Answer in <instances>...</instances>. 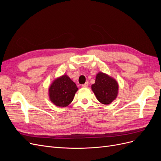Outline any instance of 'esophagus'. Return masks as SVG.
<instances>
[{"instance_id":"esophagus-1","label":"esophagus","mask_w":161,"mask_h":161,"mask_svg":"<svg viewBox=\"0 0 161 161\" xmlns=\"http://www.w3.org/2000/svg\"><path fill=\"white\" fill-rule=\"evenodd\" d=\"M88 86H89V82H86L85 84L82 85V86L84 87V88H86V87H88Z\"/></svg>"}]
</instances>
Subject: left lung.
<instances>
[{"mask_svg": "<svg viewBox=\"0 0 161 161\" xmlns=\"http://www.w3.org/2000/svg\"><path fill=\"white\" fill-rule=\"evenodd\" d=\"M118 83L109 75L99 72L96 76L95 84L91 89L100 103L108 105L116 99L118 93Z\"/></svg>", "mask_w": 161, "mask_h": 161, "instance_id": "8db88e82", "label": "left lung"}]
</instances>
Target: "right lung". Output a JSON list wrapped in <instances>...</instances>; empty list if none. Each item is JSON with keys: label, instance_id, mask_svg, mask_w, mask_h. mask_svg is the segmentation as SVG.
I'll return each instance as SVG.
<instances>
[{"label": "right lung", "instance_id": "obj_1", "mask_svg": "<svg viewBox=\"0 0 161 161\" xmlns=\"http://www.w3.org/2000/svg\"><path fill=\"white\" fill-rule=\"evenodd\" d=\"M76 84L66 75L57 78L49 88L50 101L56 106L66 107L72 101L78 91Z\"/></svg>", "mask_w": 161, "mask_h": 161}]
</instances>
